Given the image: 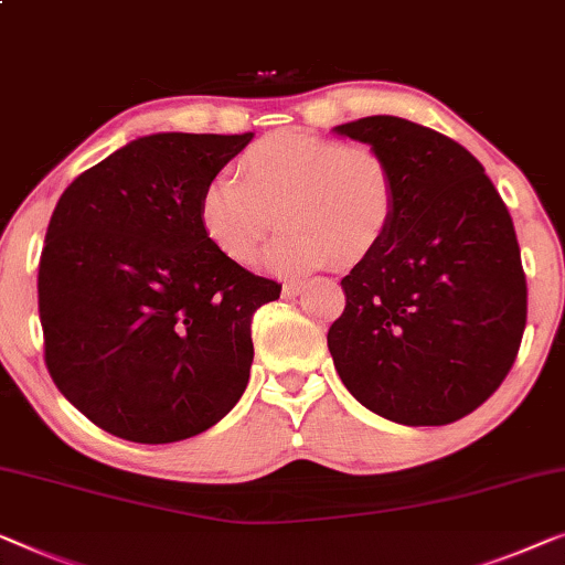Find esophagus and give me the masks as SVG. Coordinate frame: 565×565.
Segmentation results:
<instances>
[{
  "instance_id": "esophagus-1",
  "label": "esophagus",
  "mask_w": 565,
  "mask_h": 565,
  "mask_svg": "<svg viewBox=\"0 0 565 565\" xmlns=\"http://www.w3.org/2000/svg\"><path fill=\"white\" fill-rule=\"evenodd\" d=\"M307 289V284H301V281H289V284H284V289H281V294H284V299H294V297H299L301 291Z\"/></svg>"
}]
</instances>
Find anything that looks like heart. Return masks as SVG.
<instances>
[{
  "instance_id": "obj_1",
  "label": "heart",
  "mask_w": 565,
  "mask_h": 565,
  "mask_svg": "<svg viewBox=\"0 0 565 565\" xmlns=\"http://www.w3.org/2000/svg\"><path fill=\"white\" fill-rule=\"evenodd\" d=\"M238 174L210 177L198 198L202 233L235 264L256 258L276 213L286 231L268 246L266 264L281 274L315 271L332 258L342 268L363 264L395 221L393 167L363 141L274 131L246 149Z\"/></svg>"
}]
</instances>
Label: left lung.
<instances>
[{
    "label": "left lung",
    "instance_id": "1",
    "mask_svg": "<svg viewBox=\"0 0 565 565\" xmlns=\"http://www.w3.org/2000/svg\"><path fill=\"white\" fill-rule=\"evenodd\" d=\"M381 149L398 182L388 238L342 279L327 348L348 391L406 426L465 418L500 388L527 319L515 225L484 167L398 116L337 126Z\"/></svg>",
    "mask_w": 565,
    "mask_h": 565
}]
</instances>
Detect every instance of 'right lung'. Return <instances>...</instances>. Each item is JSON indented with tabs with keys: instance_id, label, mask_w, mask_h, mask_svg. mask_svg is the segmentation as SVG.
Segmentation results:
<instances>
[{
	"instance_id": "obj_1",
	"label": "right lung",
	"mask_w": 565,
	"mask_h": 565,
	"mask_svg": "<svg viewBox=\"0 0 565 565\" xmlns=\"http://www.w3.org/2000/svg\"><path fill=\"white\" fill-rule=\"evenodd\" d=\"M250 139L141 137L75 177L53 210L38 271L47 373L119 439H190L246 391L250 322L281 284L207 241L198 198Z\"/></svg>"
}]
</instances>
